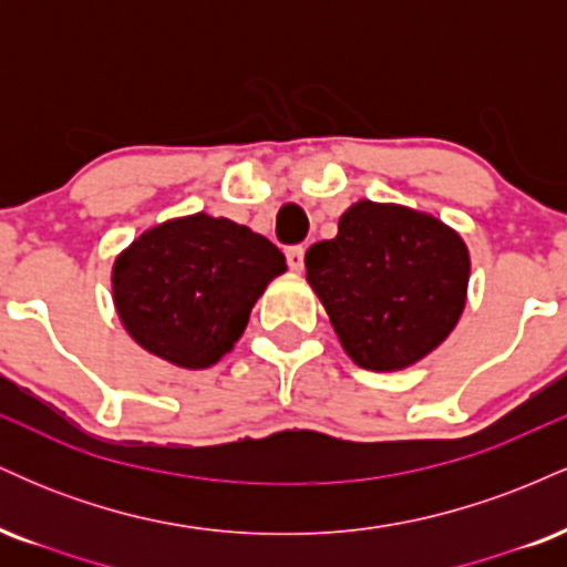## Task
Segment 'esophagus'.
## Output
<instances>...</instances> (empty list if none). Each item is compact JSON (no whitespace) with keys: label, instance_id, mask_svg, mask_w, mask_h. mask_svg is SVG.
Masks as SVG:
<instances>
[{"label":"esophagus","instance_id":"esophagus-1","mask_svg":"<svg viewBox=\"0 0 567 567\" xmlns=\"http://www.w3.org/2000/svg\"><path fill=\"white\" fill-rule=\"evenodd\" d=\"M288 264L292 271H303V256H306V247L303 245H296V247H288Z\"/></svg>","mask_w":567,"mask_h":567}]
</instances>
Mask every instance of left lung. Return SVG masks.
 <instances>
[{
  "label": "left lung",
  "mask_w": 567,
  "mask_h": 567,
  "mask_svg": "<svg viewBox=\"0 0 567 567\" xmlns=\"http://www.w3.org/2000/svg\"><path fill=\"white\" fill-rule=\"evenodd\" d=\"M464 237L437 216L360 199L338 234L309 247L306 282L354 365L394 373L453 333L470 292Z\"/></svg>",
  "instance_id": "8db88e82"
}]
</instances>
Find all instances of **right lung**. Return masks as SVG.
Masks as SVG:
<instances>
[{
    "instance_id": "1",
    "label": "right lung",
    "mask_w": 567,
    "mask_h": 567,
    "mask_svg": "<svg viewBox=\"0 0 567 567\" xmlns=\"http://www.w3.org/2000/svg\"><path fill=\"white\" fill-rule=\"evenodd\" d=\"M285 271V256L261 234L192 213L152 226L114 258L112 298L143 351L205 370L229 354L252 306Z\"/></svg>"
}]
</instances>
